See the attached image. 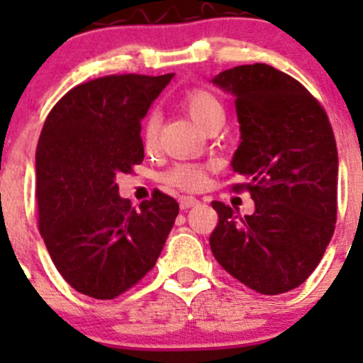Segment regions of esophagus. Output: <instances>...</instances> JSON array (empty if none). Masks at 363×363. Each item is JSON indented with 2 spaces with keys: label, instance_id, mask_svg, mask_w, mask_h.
Returning <instances> with one entry per match:
<instances>
[{
  "label": "esophagus",
  "instance_id": "esophagus-1",
  "mask_svg": "<svg viewBox=\"0 0 363 363\" xmlns=\"http://www.w3.org/2000/svg\"><path fill=\"white\" fill-rule=\"evenodd\" d=\"M199 203L200 202L195 199V196H181V199H179V205H181L182 211L195 207V205H199Z\"/></svg>",
  "mask_w": 363,
  "mask_h": 363
}]
</instances>
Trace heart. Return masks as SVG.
<instances>
[{
	"mask_svg": "<svg viewBox=\"0 0 363 363\" xmlns=\"http://www.w3.org/2000/svg\"><path fill=\"white\" fill-rule=\"evenodd\" d=\"M184 107L191 113L193 119L200 124V126L208 130L212 126H223L226 117L225 105H223L221 98L214 94L212 91L203 89V87H195V89L188 91L184 94ZM142 135H144V142L147 147H155L158 142L160 135V116L158 112H149L144 121V128H142ZM161 182L172 188L184 189V191H196L205 184L207 179V167L199 163H174L170 168L160 175Z\"/></svg>",
	"mask_w": 363,
	"mask_h": 363,
	"instance_id": "1",
	"label": "heart"
}]
</instances>
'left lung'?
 I'll list each match as a JSON object with an SVG mask.
<instances>
[{
    "label": "left lung",
    "instance_id": "left-lung-1",
    "mask_svg": "<svg viewBox=\"0 0 363 363\" xmlns=\"http://www.w3.org/2000/svg\"><path fill=\"white\" fill-rule=\"evenodd\" d=\"M235 96L240 142L232 168L246 182L251 216L212 202L219 221L211 250L219 265L263 295L300 286L330 242L337 219V145L320 101L288 73L263 63L225 69L214 80Z\"/></svg>",
    "mask_w": 363,
    "mask_h": 363
}]
</instances>
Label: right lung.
I'll return each instance as SVG.
<instances>
[{
    "mask_svg": "<svg viewBox=\"0 0 363 363\" xmlns=\"http://www.w3.org/2000/svg\"><path fill=\"white\" fill-rule=\"evenodd\" d=\"M107 75L69 89L52 107L36 145L38 228L73 290L112 300L156 265L179 214L155 189L135 211L116 177L144 161L140 121L172 79Z\"/></svg>",
    "mask_w": 363,
    "mask_h": 363,
    "instance_id": "obj_1",
    "label": "right lung"
}]
</instances>
